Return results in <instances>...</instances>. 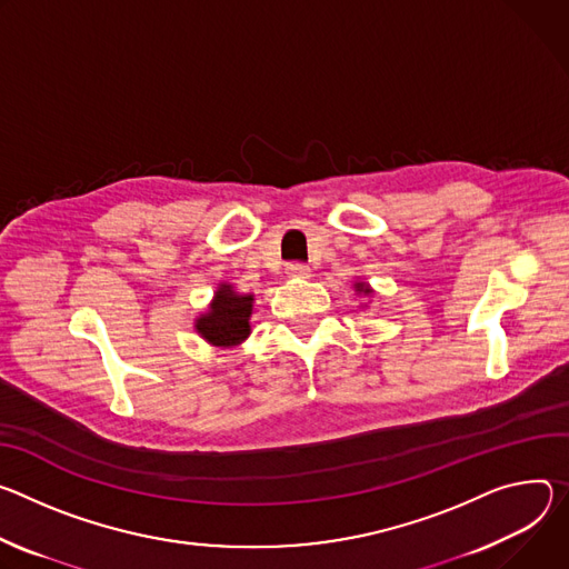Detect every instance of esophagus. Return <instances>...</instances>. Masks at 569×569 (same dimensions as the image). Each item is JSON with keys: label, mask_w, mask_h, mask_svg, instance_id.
Wrapping results in <instances>:
<instances>
[{"label": "esophagus", "mask_w": 569, "mask_h": 569, "mask_svg": "<svg viewBox=\"0 0 569 569\" xmlns=\"http://www.w3.org/2000/svg\"><path fill=\"white\" fill-rule=\"evenodd\" d=\"M284 273H287L289 278H309V276H311V269H309L307 264H300V262H291V264H287Z\"/></svg>", "instance_id": "34e87169"}]
</instances>
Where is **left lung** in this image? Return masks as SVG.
<instances>
[{
	"instance_id": "8db88e82",
	"label": "left lung",
	"mask_w": 569,
	"mask_h": 569,
	"mask_svg": "<svg viewBox=\"0 0 569 569\" xmlns=\"http://www.w3.org/2000/svg\"><path fill=\"white\" fill-rule=\"evenodd\" d=\"M355 289H357L359 293H363V296H370V293H372V289H370L366 282H357V284H355Z\"/></svg>"
}]
</instances>
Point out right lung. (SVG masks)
I'll return each instance as SVG.
<instances>
[{
  "mask_svg": "<svg viewBox=\"0 0 569 569\" xmlns=\"http://www.w3.org/2000/svg\"><path fill=\"white\" fill-rule=\"evenodd\" d=\"M252 293H237L232 284H219L206 313L197 319V332L219 348H232L248 339Z\"/></svg>",
  "mask_w": 569,
  "mask_h": 569,
  "instance_id": "right-lung-1",
  "label": "right lung"
}]
</instances>
